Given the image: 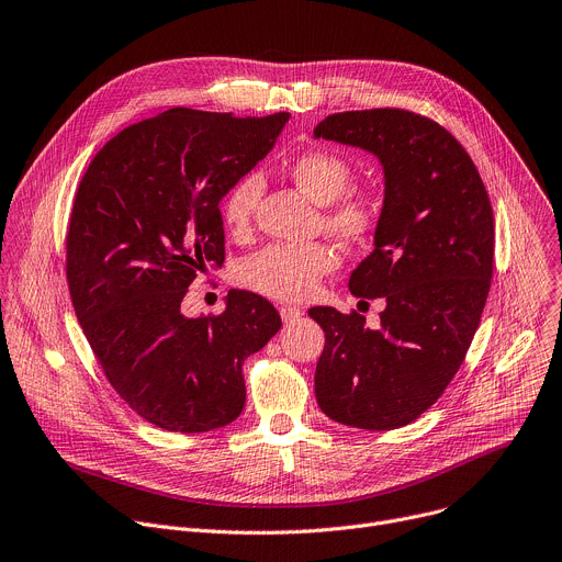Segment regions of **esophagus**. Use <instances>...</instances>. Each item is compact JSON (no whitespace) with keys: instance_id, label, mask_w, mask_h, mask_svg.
<instances>
[{"instance_id":"obj_1","label":"esophagus","mask_w":562,"mask_h":562,"mask_svg":"<svg viewBox=\"0 0 562 562\" xmlns=\"http://www.w3.org/2000/svg\"><path fill=\"white\" fill-rule=\"evenodd\" d=\"M279 313H281V319L285 322V324H292V322H296L301 315V308H294V306H283V308H279Z\"/></svg>"}]
</instances>
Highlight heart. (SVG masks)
I'll return each mask as SVG.
<instances>
[{"mask_svg": "<svg viewBox=\"0 0 562 562\" xmlns=\"http://www.w3.org/2000/svg\"><path fill=\"white\" fill-rule=\"evenodd\" d=\"M292 182L313 202L326 206L324 227L347 245L369 240L378 225V202L371 191H347L351 164L337 153L313 148L290 159ZM263 182L258 172H247L232 184L221 202L227 232L245 234L261 198ZM335 268V254L324 243L268 245L247 256L236 270L243 288L277 301H304L317 283Z\"/></svg>", "mask_w": 562, "mask_h": 562, "instance_id": "heart-1", "label": "heart"}]
</instances>
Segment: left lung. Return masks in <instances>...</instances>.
<instances>
[{
  "mask_svg": "<svg viewBox=\"0 0 562 562\" xmlns=\"http://www.w3.org/2000/svg\"><path fill=\"white\" fill-rule=\"evenodd\" d=\"M315 137L382 164L373 251L349 288L386 304L378 328L356 311H308L326 333L317 403L341 425L396 429L437 403L480 326L493 279L491 200L463 146L427 116L398 108L339 112L319 121Z\"/></svg>",
  "mask_w": 562,
  "mask_h": 562,
  "instance_id": "obj_1",
  "label": "left lung"
}]
</instances>
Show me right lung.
I'll list each match as a JSON object with an SVG mask.
<instances>
[{"instance_id":"1","label":"right lung","mask_w":562,"mask_h":562,"mask_svg":"<svg viewBox=\"0 0 562 562\" xmlns=\"http://www.w3.org/2000/svg\"><path fill=\"white\" fill-rule=\"evenodd\" d=\"M290 114L172 108L127 125L80 180L67 283L114 392L168 431H209L245 407L243 362L281 328L261 294L232 290L221 315L184 317L189 285L225 261L221 200L277 144Z\"/></svg>"}]
</instances>
